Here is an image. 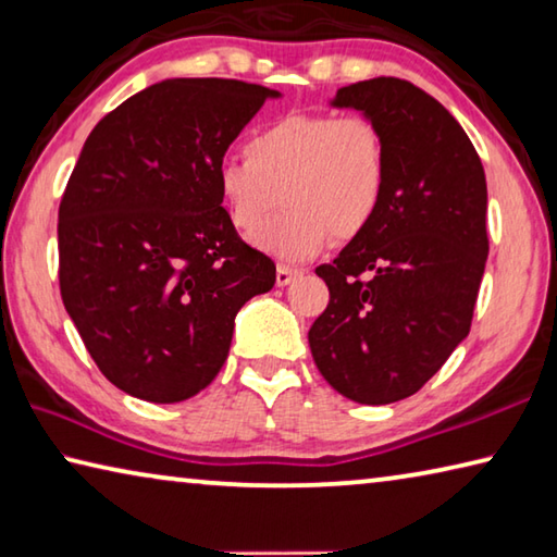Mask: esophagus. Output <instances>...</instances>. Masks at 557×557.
<instances>
[{
	"instance_id": "1",
	"label": "esophagus",
	"mask_w": 557,
	"mask_h": 557,
	"mask_svg": "<svg viewBox=\"0 0 557 557\" xmlns=\"http://www.w3.org/2000/svg\"><path fill=\"white\" fill-rule=\"evenodd\" d=\"M300 276L298 269H290V267H278L276 269V284L284 288L288 284H294V281Z\"/></svg>"
}]
</instances>
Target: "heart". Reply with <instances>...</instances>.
<instances>
[{
	"instance_id": "1",
	"label": "heart",
	"mask_w": 557,
	"mask_h": 557,
	"mask_svg": "<svg viewBox=\"0 0 557 557\" xmlns=\"http://www.w3.org/2000/svg\"><path fill=\"white\" fill-rule=\"evenodd\" d=\"M247 159L214 169L230 222L253 232L284 199L287 210L253 234L271 259L296 263L318 257L333 232L352 239L384 202L388 161L382 132L362 114H288L249 136Z\"/></svg>"
}]
</instances>
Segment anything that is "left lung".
Wrapping results in <instances>:
<instances>
[{
    "instance_id": "left-lung-1",
    "label": "left lung",
    "mask_w": 557,
    "mask_h": 557,
    "mask_svg": "<svg viewBox=\"0 0 557 557\" xmlns=\"http://www.w3.org/2000/svg\"><path fill=\"white\" fill-rule=\"evenodd\" d=\"M330 104L376 124L388 181L374 222L315 269L330 304L308 343L337 394L384 406L413 396L470 335L490 253L486 178L455 116L408 81L339 87Z\"/></svg>"
}]
</instances>
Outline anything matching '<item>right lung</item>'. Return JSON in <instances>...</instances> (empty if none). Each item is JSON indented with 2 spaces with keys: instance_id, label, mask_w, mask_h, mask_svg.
<instances>
[{
  "instance_id": "obj_1",
  "label": "right lung",
  "mask_w": 557,
  "mask_h": 557,
  "mask_svg": "<svg viewBox=\"0 0 557 557\" xmlns=\"http://www.w3.org/2000/svg\"><path fill=\"white\" fill-rule=\"evenodd\" d=\"M273 97L242 81L171 77L87 136L58 210V278L87 352L124 394L178 404L202 392L230 355L239 308L276 284L214 183Z\"/></svg>"
}]
</instances>
